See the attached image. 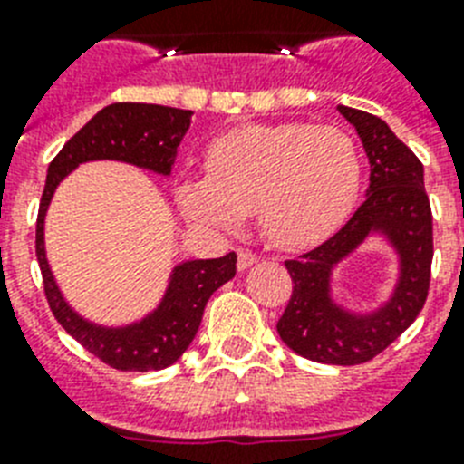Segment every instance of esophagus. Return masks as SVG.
<instances>
[{
  "label": "esophagus",
  "mask_w": 464,
  "mask_h": 464,
  "mask_svg": "<svg viewBox=\"0 0 464 464\" xmlns=\"http://www.w3.org/2000/svg\"><path fill=\"white\" fill-rule=\"evenodd\" d=\"M257 260H260V257H257V253L239 251V256H237V267H239V272H244V269L253 267Z\"/></svg>",
  "instance_id": "esophagus-1"
}]
</instances>
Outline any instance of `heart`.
<instances>
[{
    "instance_id": "heart-1",
    "label": "heart",
    "mask_w": 464,
    "mask_h": 464,
    "mask_svg": "<svg viewBox=\"0 0 464 464\" xmlns=\"http://www.w3.org/2000/svg\"><path fill=\"white\" fill-rule=\"evenodd\" d=\"M208 176L183 179L176 199L192 220L235 229L251 211L278 248L334 235L360 192L358 146L339 127L246 125L211 143Z\"/></svg>"
}]
</instances>
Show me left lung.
Returning <instances> with one entry per match:
<instances>
[{
  "mask_svg": "<svg viewBox=\"0 0 464 464\" xmlns=\"http://www.w3.org/2000/svg\"><path fill=\"white\" fill-rule=\"evenodd\" d=\"M355 127L370 160V188L337 235L304 256L285 260L293 295L278 318V337L295 353L323 364H362L376 358L423 309L432 267V211L423 165L385 121L337 106ZM372 234H383L398 253L396 290L379 310L355 314L331 299V272Z\"/></svg>",
  "mask_w": 464,
  "mask_h": 464,
  "instance_id": "8db88e82",
  "label": "left lung"
}]
</instances>
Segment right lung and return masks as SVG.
<instances>
[{"instance_id":"obj_1","label":"right lung","mask_w":464,"mask_h":464,"mask_svg":"<svg viewBox=\"0 0 464 464\" xmlns=\"http://www.w3.org/2000/svg\"><path fill=\"white\" fill-rule=\"evenodd\" d=\"M192 111L160 104L118 102L90 118L48 165L46 188L36 218V260H39L48 306L57 323L85 351L113 370H165L186 353L202 323L204 306L216 290L237 274V256L227 253L213 260H186L176 265L158 309L146 318L122 327H104L85 321L63 297L46 260L44 223L55 188L83 162L118 160L127 165L169 176L176 149L190 127Z\"/></svg>"}]
</instances>
